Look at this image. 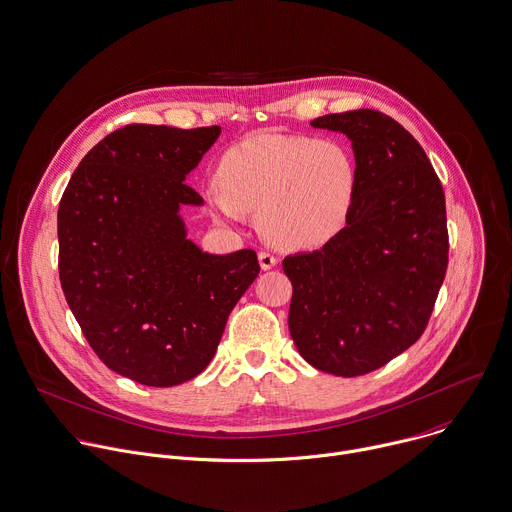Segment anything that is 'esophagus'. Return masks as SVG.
Listing matches in <instances>:
<instances>
[{"mask_svg": "<svg viewBox=\"0 0 512 512\" xmlns=\"http://www.w3.org/2000/svg\"><path fill=\"white\" fill-rule=\"evenodd\" d=\"M259 265H261L263 271H269V269H273L277 265V257L273 253H269V251H259Z\"/></svg>", "mask_w": 512, "mask_h": 512, "instance_id": "34e87169", "label": "esophagus"}]
</instances>
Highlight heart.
<instances>
[{
  "instance_id": "b5f03b06",
  "label": "heart",
  "mask_w": 512,
  "mask_h": 512,
  "mask_svg": "<svg viewBox=\"0 0 512 512\" xmlns=\"http://www.w3.org/2000/svg\"><path fill=\"white\" fill-rule=\"evenodd\" d=\"M205 193L211 213L257 215L259 233L283 249L323 245L342 231L358 191L348 146L301 134L259 132L227 148Z\"/></svg>"
}]
</instances>
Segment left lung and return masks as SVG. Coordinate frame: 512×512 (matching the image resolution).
Segmentation results:
<instances>
[{"instance_id":"1","label":"left lung","mask_w":512,"mask_h":512,"mask_svg":"<svg viewBox=\"0 0 512 512\" xmlns=\"http://www.w3.org/2000/svg\"><path fill=\"white\" fill-rule=\"evenodd\" d=\"M311 126L352 140L358 191L342 231L283 259L289 333L307 364L356 378L406 352L428 325L448 265L444 191L418 140L378 110Z\"/></svg>"}]
</instances>
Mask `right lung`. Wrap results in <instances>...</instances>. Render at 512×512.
Returning a JSON list of instances; mask_svg holds the SVG:
<instances>
[{
  "instance_id": "right-lung-1",
  "label": "right lung",
  "mask_w": 512,
  "mask_h": 512,
  "mask_svg": "<svg viewBox=\"0 0 512 512\" xmlns=\"http://www.w3.org/2000/svg\"><path fill=\"white\" fill-rule=\"evenodd\" d=\"M221 126L128 124L78 164L58 209L60 281L90 348L116 374L168 388L213 360L227 317L259 275L253 249L205 253L181 207Z\"/></svg>"
}]
</instances>
